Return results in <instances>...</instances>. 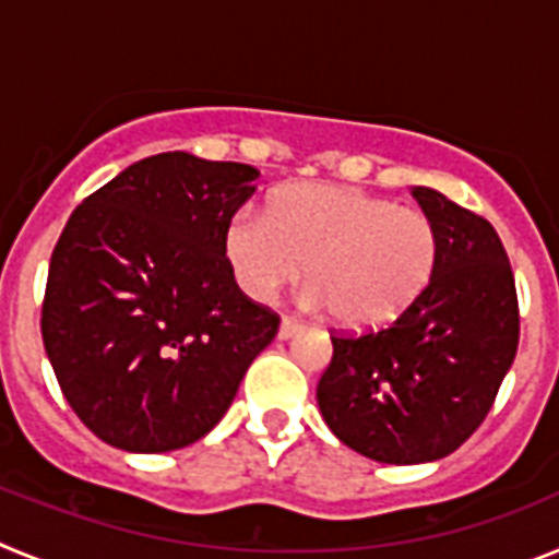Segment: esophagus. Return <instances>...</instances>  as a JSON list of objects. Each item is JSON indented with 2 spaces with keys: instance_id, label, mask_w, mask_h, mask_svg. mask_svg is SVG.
Masks as SVG:
<instances>
[{
  "instance_id": "34e87169",
  "label": "esophagus",
  "mask_w": 559,
  "mask_h": 559,
  "mask_svg": "<svg viewBox=\"0 0 559 559\" xmlns=\"http://www.w3.org/2000/svg\"><path fill=\"white\" fill-rule=\"evenodd\" d=\"M305 330V322H299V319H294V316H285L283 322H280V338H290V335L302 333Z\"/></svg>"
}]
</instances>
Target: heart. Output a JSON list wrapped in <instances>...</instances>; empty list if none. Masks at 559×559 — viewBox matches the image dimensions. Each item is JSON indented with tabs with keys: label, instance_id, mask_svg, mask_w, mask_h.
<instances>
[{
	"label": "heart",
	"instance_id": "obj_1",
	"mask_svg": "<svg viewBox=\"0 0 559 559\" xmlns=\"http://www.w3.org/2000/svg\"><path fill=\"white\" fill-rule=\"evenodd\" d=\"M224 251L251 299L269 302L305 274L310 302L347 328H378L417 302L431 283L439 231L428 212L344 185H294L269 218L237 210Z\"/></svg>",
	"mask_w": 559,
	"mask_h": 559
}]
</instances>
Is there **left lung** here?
<instances>
[{"instance_id":"left-lung-1","label":"left lung","mask_w":559,"mask_h":559,"mask_svg":"<svg viewBox=\"0 0 559 559\" xmlns=\"http://www.w3.org/2000/svg\"><path fill=\"white\" fill-rule=\"evenodd\" d=\"M439 231L431 283L378 330L330 333L333 358L316 400L330 431L360 456L433 462L490 414L521 338L510 257L476 212L414 187Z\"/></svg>"}]
</instances>
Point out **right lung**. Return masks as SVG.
I'll return each instance as SVG.
<instances>
[{
  "instance_id": "right-lung-1",
  "label": "right lung",
  "mask_w": 559,
  "mask_h": 559,
  "mask_svg": "<svg viewBox=\"0 0 559 559\" xmlns=\"http://www.w3.org/2000/svg\"><path fill=\"white\" fill-rule=\"evenodd\" d=\"M260 173L156 153L69 215L49 260L41 338L63 397L97 439L165 453L218 426L280 316L237 288L229 218Z\"/></svg>"
}]
</instances>
